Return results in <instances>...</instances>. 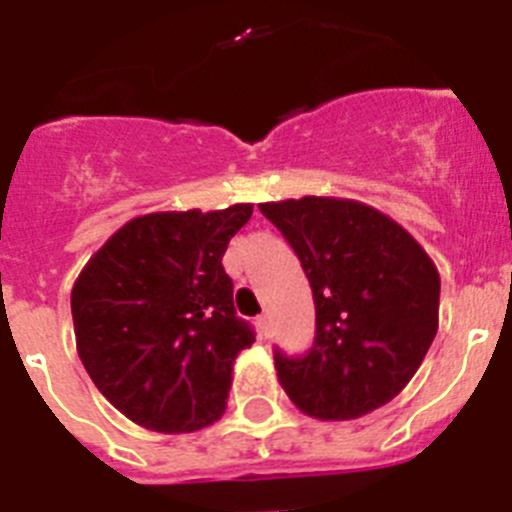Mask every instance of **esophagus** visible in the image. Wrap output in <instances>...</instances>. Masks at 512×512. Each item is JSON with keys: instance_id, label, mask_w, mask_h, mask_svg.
Instances as JSON below:
<instances>
[{"instance_id": "esophagus-1", "label": "esophagus", "mask_w": 512, "mask_h": 512, "mask_svg": "<svg viewBox=\"0 0 512 512\" xmlns=\"http://www.w3.org/2000/svg\"><path fill=\"white\" fill-rule=\"evenodd\" d=\"M256 325H259V333H261V338H269V333H271L269 315H261V318L256 320Z\"/></svg>"}]
</instances>
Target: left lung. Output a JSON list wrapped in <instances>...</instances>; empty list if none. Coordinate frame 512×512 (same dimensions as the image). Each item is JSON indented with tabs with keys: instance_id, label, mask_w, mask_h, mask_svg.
<instances>
[{
	"instance_id": "obj_1",
	"label": "left lung",
	"mask_w": 512,
	"mask_h": 512,
	"mask_svg": "<svg viewBox=\"0 0 512 512\" xmlns=\"http://www.w3.org/2000/svg\"><path fill=\"white\" fill-rule=\"evenodd\" d=\"M305 269L315 343L305 356L274 351L279 384L318 420H354L405 390L438 330L441 277L408 230L341 197L264 202Z\"/></svg>"
}]
</instances>
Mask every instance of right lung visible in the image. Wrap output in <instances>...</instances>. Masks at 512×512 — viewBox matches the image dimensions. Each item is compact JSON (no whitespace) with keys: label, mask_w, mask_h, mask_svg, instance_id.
I'll return each mask as SVG.
<instances>
[{"label":"right lung","mask_w":512,"mask_h":512,"mask_svg":"<svg viewBox=\"0 0 512 512\" xmlns=\"http://www.w3.org/2000/svg\"><path fill=\"white\" fill-rule=\"evenodd\" d=\"M253 205L133 217L71 289L76 351L125 418L192 433L225 413L233 361L253 330L235 318L223 253Z\"/></svg>","instance_id":"1"}]
</instances>
